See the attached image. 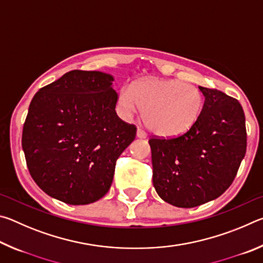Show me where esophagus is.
<instances>
[{
  "mask_svg": "<svg viewBox=\"0 0 263 263\" xmlns=\"http://www.w3.org/2000/svg\"><path fill=\"white\" fill-rule=\"evenodd\" d=\"M137 137L140 138V139H145L146 138V133L141 130V128H138L137 130Z\"/></svg>",
  "mask_w": 263,
  "mask_h": 263,
  "instance_id": "esophagus-1",
  "label": "esophagus"
}]
</instances>
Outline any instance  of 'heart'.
I'll use <instances>...</instances> for the list:
<instances>
[{"label":"heart","mask_w":263,"mask_h":263,"mask_svg":"<svg viewBox=\"0 0 263 263\" xmlns=\"http://www.w3.org/2000/svg\"><path fill=\"white\" fill-rule=\"evenodd\" d=\"M122 108L132 114L139 108L145 125L155 135L174 137L190 130L202 114L201 90L179 80L148 79L136 82L131 91L119 92Z\"/></svg>","instance_id":"b5f03b06"}]
</instances>
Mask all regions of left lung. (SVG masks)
Returning <instances> with one entry per match:
<instances>
[{
    "mask_svg": "<svg viewBox=\"0 0 263 263\" xmlns=\"http://www.w3.org/2000/svg\"><path fill=\"white\" fill-rule=\"evenodd\" d=\"M198 88L205 101L195 125L181 136L148 140L154 188L177 208L198 206L224 194L247 147L239 101L217 89Z\"/></svg>",
    "mask_w": 263,
    "mask_h": 263,
    "instance_id": "left-lung-1",
    "label": "left lung"
}]
</instances>
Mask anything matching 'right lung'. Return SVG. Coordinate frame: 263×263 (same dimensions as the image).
<instances>
[{
	"mask_svg": "<svg viewBox=\"0 0 263 263\" xmlns=\"http://www.w3.org/2000/svg\"><path fill=\"white\" fill-rule=\"evenodd\" d=\"M112 81L96 70H70L31 101L22 147L31 177L51 197L83 205L109 191L116 161L137 133L116 114Z\"/></svg>",
	"mask_w": 263,
	"mask_h": 263,
	"instance_id": "add662e5",
	"label": "right lung"
}]
</instances>
